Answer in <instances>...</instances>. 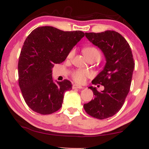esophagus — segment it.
I'll return each instance as SVG.
<instances>
[{"label":"esophagus","mask_w":149,"mask_h":149,"mask_svg":"<svg viewBox=\"0 0 149 149\" xmlns=\"http://www.w3.org/2000/svg\"><path fill=\"white\" fill-rule=\"evenodd\" d=\"M83 88H84V87L77 84H74L72 85V89H83Z\"/></svg>","instance_id":"34e87169"}]
</instances>
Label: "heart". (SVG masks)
<instances>
[{
  "label": "heart",
  "instance_id": "b5f03b06",
  "mask_svg": "<svg viewBox=\"0 0 149 149\" xmlns=\"http://www.w3.org/2000/svg\"><path fill=\"white\" fill-rule=\"evenodd\" d=\"M84 54L85 56L87 57V59H91L93 58H97L100 60V53L95 47H88L85 49L84 51ZM74 51L72 50L69 53L68 55V58L71 59L74 56ZM90 76V73L89 71L86 70H82V69H79V70H74L72 74V79L75 82L79 84H83V83H85V81L87 80V78Z\"/></svg>",
  "mask_w": 149,
  "mask_h": 149
}]
</instances>
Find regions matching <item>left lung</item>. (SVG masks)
<instances>
[{
	"mask_svg": "<svg viewBox=\"0 0 149 149\" xmlns=\"http://www.w3.org/2000/svg\"><path fill=\"white\" fill-rule=\"evenodd\" d=\"M85 36L100 49L107 63L92 81V84L103 85L104 89L99 92L95 87H89L94 98L83 107L89 115L104 119L115 115L123 107L130 89L135 63L130 45L118 32H85Z\"/></svg>",
	"mask_w": 149,
	"mask_h": 149,
	"instance_id": "8db88e82",
	"label": "left lung"
}]
</instances>
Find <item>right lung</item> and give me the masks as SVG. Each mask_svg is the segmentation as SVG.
Returning a JSON list of instances; mask_svg holds the SVG:
<instances>
[{"instance_id": "add662e5", "label": "right lung", "mask_w": 149, "mask_h": 149, "mask_svg": "<svg viewBox=\"0 0 149 149\" xmlns=\"http://www.w3.org/2000/svg\"><path fill=\"white\" fill-rule=\"evenodd\" d=\"M85 36L80 30L62 31L52 26L32 30L24 42L18 61V82L22 95L32 111L41 115L62 107L64 93L72 89L70 81L52 79L54 64L64 62Z\"/></svg>"}]
</instances>
